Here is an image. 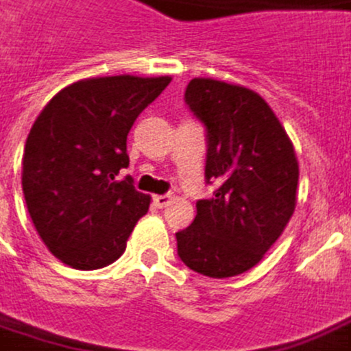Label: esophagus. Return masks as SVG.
I'll return each mask as SVG.
<instances>
[{
    "label": "esophagus",
    "instance_id": "esophagus-1",
    "mask_svg": "<svg viewBox=\"0 0 351 351\" xmlns=\"http://www.w3.org/2000/svg\"><path fill=\"white\" fill-rule=\"evenodd\" d=\"M171 201L170 195H154L152 197V204L156 206V208H164V206H168Z\"/></svg>",
    "mask_w": 351,
    "mask_h": 351
}]
</instances>
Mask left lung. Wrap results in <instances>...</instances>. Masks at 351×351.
I'll return each instance as SVG.
<instances>
[{"label":"left lung","instance_id":"obj_1","mask_svg":"<svg viewBox=\"0 0 351 351\" xmlns=\"http://www.w3.org/2000/svg\"><path fill=\"white\" fill-rule=\"evenodd\" d=\"M185 104L206 129V183L213 199L176 234L178 255L199 274L230 278L253 269L282 236L295 208L300 166L270 106L239 84L193 79Z\"/></svg>","mask_w":351,"mask_h":351}]
</instances>
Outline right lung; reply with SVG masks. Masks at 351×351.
<instances>
[{
  "label": "right lung",
  "mask_w": 351,
  "mask_h": 351,
  "mask_svg": "<svg viewBox=\"0 0 351 351\" xmlns=\"http://www.w3.org/2000/svg\"><path fill=\"white\" fill-rule=\"evenodd\" d=\"M170 77H94L49 100L23 154V193L32 224L53 257L96 270L123 255L150 197L117 181L129 166L127 135Z\"/></svg>",
  "instance_id": "obj_1"
}]
</instances>
